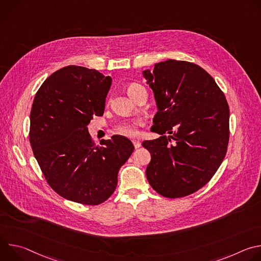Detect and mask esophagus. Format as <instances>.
<instances>
[{"label": "esophagus", "instance_id": "obj_1", "mask_svg": "<svg viewBox=\"0 0 261 261\" xmlns=\"http://www.w3.org/2000/svg\"><path fill=\"white\" fill-rule=\"evenodd\" d=\"M132 142H133L135 148H139V147L141 146V143H140L138 140H132Z\"/></svg>", "mask_w": 261, "mask_h": 261}]
</instances>
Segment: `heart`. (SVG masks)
<instances>
[{
    "mask_svg": "<svg viewBox=\"0 0 261 261\" xmlns=\"http://www.w3.org/2000/svg\"><path fill=\"white\" fill-rule=\"evenodd\" d=\"M140 89H143L140 85L132 84L128 87V93L131 96L133 93H135L136 91H138ZM141 126H142V122L140 120L126 122V123H123L118 126L117 132H119L120 134L127 136V137H136L139 135V128Z\"/></svg>",
    "mask_w": 261,
    "mask_h": 261,
    "instance_id": "obj_1",
    "label": "heart"
}]
</instances>
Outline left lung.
<instances>
[{"label":"left lung","mask_w":261,"mask_h":261,"mask_svg":"<svg viewBox=\"0 0 261 261\" xmlns=\"http://www.w3.org/2000/svg\"><path fill=\"white\" fill-rule=\"evenodd\" d=\"M142 76L154 93L153 132L160 134L142 142L152 157L146 178L162 196H187L203 187L226 155L227 101L210 74L190 62H160Z\"/></svg>","instance_id":"obj_1"}]
</instances>
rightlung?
Segmentation results:
<instances>
[{
    "instance_id": "add662e5",
    "label": "right lung",
    "mask_w": 261,
    "mask_h": 261,
    "mask_svg": "<svg viewBox=\"0 0 261 261\" xmlns=\"http://www.w3.org/2000/svg\"><path fill=\"white\" fill-rule=\"evenodd\" d=\"M110 76L95 69L67 66L48 76L33 101L30 142L50 187L62 197L97 205L113 194L118 173L134 151L123 135L91 139L88 125L102 116Z\"/></svg>"
}]
</instances>
